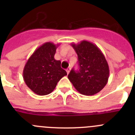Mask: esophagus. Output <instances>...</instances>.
Returning <instances> with one entry per match:
<instances>
[{"label":"esophagus","instance_id":"1","mask_svg":"<svg viewBox=\"0 0 135 135\" xmlns=\"http://www.w3.org/2000/svg\"><path fill=\"white\" fill-rule=\"evenodd\" d=\"M66 73H67V74H69V73H70V67L67 68L66 70Z\"/></svg>","mask_w":135,"mask_h":135}]
</instances>
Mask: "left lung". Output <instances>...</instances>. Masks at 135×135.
Wrapping results in <instances>:
<instances>
[{"label": "left lung", "mask_w": 135, "mask_h": 135, "mask_svg": "<svg viewBox=\"0 0 135 135\" xmlns=\"http://www.w3.org/2000/svg\"><path fill=\"white\" fill-rule=\"evenodd\" d=\"M71 46L78 55L79 70L72 69L68 78L80 93L95 95L104 88L109 78V66L105 57L92 42L83 40Z\"/></svg>", "instance_id": "obj_1"}]
</instances>
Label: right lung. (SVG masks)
<instances>
[{
    "instance_id": "add662e5",
    "label": "right lung",
    "mask_w": 135,
    "mask_h": 135,
    "mask_svg": "<svg viewBox=\"0 0 135 135\" xmlns=\"http://www.w3.org/2000/svg\"><path fill=\"white\" fill-rule=\"evenodd\" d=\"M59 44L46 42L36 49L24 67L23 76L26 85L38 95H48L66 72L61 67V61L54 58Z\"/></svg>"
}]
</instances>
